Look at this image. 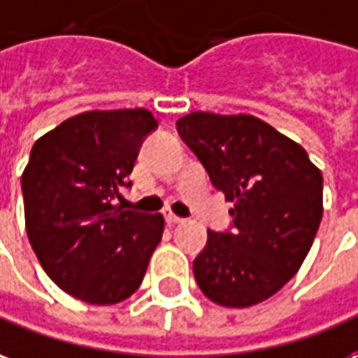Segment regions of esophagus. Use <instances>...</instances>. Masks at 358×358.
I'll return each mask as SVG.
<instances>
[{
  "instance_id": "1",
  "label": "esophagus",
  "mask_w": 358,
  "mask_h": 358,
  "mask_svg": "<svg viewBox=\"0 0 358 358\" xmlns=\"http://www.w3.org/2000/svg\"><path fill=\"white\" fill-rule=\"evenodd\" d=\"M166 221H168V225H179L185 219L176 215V213H171V211H168V213H166Z\"/></svg>"
}]
</instances>
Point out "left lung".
Returning <instances> with one entry per match:
<instances>
[{
  "label": "left lung",
  "mask_w": 358,
  "mask_h": 358,
  "mask_svg": "<svg viewBox=\"0 0 358 358\" xmlns=\"http://www.w3.org/2000/svg\"><path fill=\"white\" fill-rule=\"evenodd\" d=\"M177 131L234 208L233 231H208L194 259L204 296L252 307L275 296L309 254L322 219V173L301 145L250 116L190 112Z\"/></svg>",
  "instance_id": "8db88e82"
}]
</instances>
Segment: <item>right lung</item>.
Returning <instances> with one entry per match:
<instances>
[{"mask_svg":"<svg viewBox=\"0 0 358 358\" xmlns=\"http://www.w3.org/2000/svg\"><path fill=\"white\" fill-rule=\"evenodd\" d=\"M156 127L145 108L91 110L34 143L22 173L26 233L49 278L76 299L114 305L143 282L164 217L112 202L131 187L143 139Z\"/></svg>","mask_w":358,"mask_h":358,"instance_id":"right-lung-1","label":"right lung"}]
</instances>
